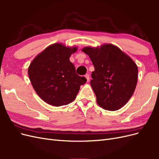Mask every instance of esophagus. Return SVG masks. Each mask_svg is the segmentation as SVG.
<instances>
[{
	"instance_id": "34e87169",
	"label": "esophagus",
	"mask_w": 159,
	"mask_h": 159,
	"mask_svg": "<svg viewBox=\"0 0 159 159\" xmlns=\"http://www.w3.org/2000/svg\"><path fill=\"white\" fill-rule=\"evenodd\" d=\"M85 77L86 80H87V81H89V74H86L85 75Z\"/></svg>"
}]
</instances>
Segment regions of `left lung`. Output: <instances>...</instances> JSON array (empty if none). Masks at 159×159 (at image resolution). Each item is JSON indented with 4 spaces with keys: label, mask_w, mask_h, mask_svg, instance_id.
<instances>
[{
    "label": "left lung",
    "mask_w": 159,
    "mask_h": 159,
    "mask_svg": "<svg viewBox=\"0 0 159 159\" xmlns=\"http://www.w3.org/2000/svg\"><path fill=\"white\" fill-rule=\"evenodd\" d=\"M82 51L89 56L95 68L90 84L98 104L105 110L121 109L135 89L138 80L137 64L111 44L96 48L87 46Z\"/></svg>",
    "instance_id": "obj_1"
}]
</instances>
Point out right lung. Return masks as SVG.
I'll return each instance as SVG.
<instances>
[{
  "mask_svg": "<svg viewBox=\"0 0 159 159\" xmlns=\"http://www.w3.org/2000/svg\"><path fill=\"white\" fill-rule=\"evenodd\" d=\"M78 48L55 43L43 50L32 60L28 73L33 88L47 103L59 107L75 99L80 85L86 78L75 73L70 57Z\"/></svg>",
  "mask_w": 159,
  "mask_h": 159,
  "instance_id": "right-lung-1",
  "label": "right lung"
}]
</instances>
